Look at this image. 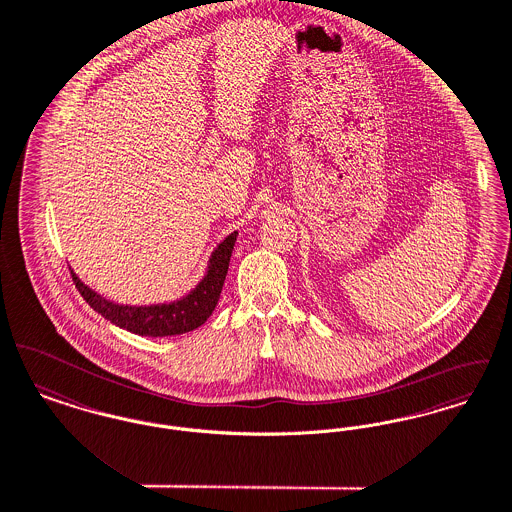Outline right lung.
<instances>
[{
  "instance_id": "1",
  "label": "right lung",
  "mask_w": 512,
  "mask_h": 512,
  "mask_svg": "<svg viewBox=\"0 0 512 512\" xmlns=\"http://www.w3.org/2000/svg\"><path fill=\"white\" fill-rule=\"evenodd\" d=\"M235 241H237V231L231 233L223 243L217 246L216 252L210 258V269L206 277L200 281V285L189 296L173 304L119 306L96 295L86 285H82L81 279L73 271L71 275L82 298L109 322L142 337L181 335L200 327L216 310Z\"/></svg>"
}]
</instances>
